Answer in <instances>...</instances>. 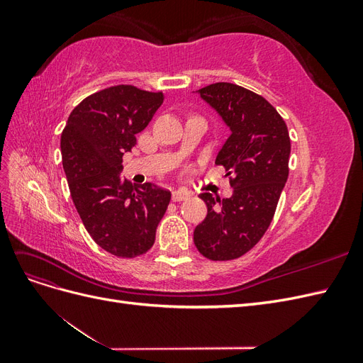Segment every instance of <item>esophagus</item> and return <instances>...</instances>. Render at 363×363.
I'll list each match as a JSON object with an SVG mask.
<instances>
[{"mask_svg": "<svg viewBox=\"0 0 363 363\" xmlns=\"http://www.w3.org/2000/svg\"><path fill=\"white\" fill-rule=\"evenodd\" d=\"M191 192L186 191V189H177L172 192V201H183L186 199H189Z\"/></svg>", "mask_w": 363, "mask_h": 363, "instance_id": "34e87169", "label": "esophagus"}]
</instances>
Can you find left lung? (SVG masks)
Listing matches in <instances>:
<instances>
[{"instance_id": "1", "label": "left lung", "mask_w": 363, "mask_h": 363, "mask_svg": "<svg viewBox=\"0 0 363 363\" xmlns=\"http://www.w3.org/2000/svg\"><path fill=\"white\" fill-rule=\"evenodd\" d=\"M230 130L215 163L232 175L230 199L200 194L207 216L194 230V244L211 260L238 259L268 230L288 180V127L265 98L233 83L196 91Z\"/></svg>"}]
</instances>
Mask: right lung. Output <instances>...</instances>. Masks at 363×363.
Segmentation results:
<instances>
[{
	"mask_svg": "<svg viewBox=\"0 0 363 363\" xmlns=\"http://www.w3.org/2000/svg\"><path fill=\"white\" fill-rule=\"evenodd\" d=\"M163 92L119 84L96 92L71 112L60 139L74 206L95 242L118 257L147 252L171 200L156 184L121 177L124 152L136 144L163 103Z\"/></svg>",
	"mask_w": 363,
	"mask_h": 363,
	"instance_id": "1",
	"label": "right lung"
}]
</instances>
